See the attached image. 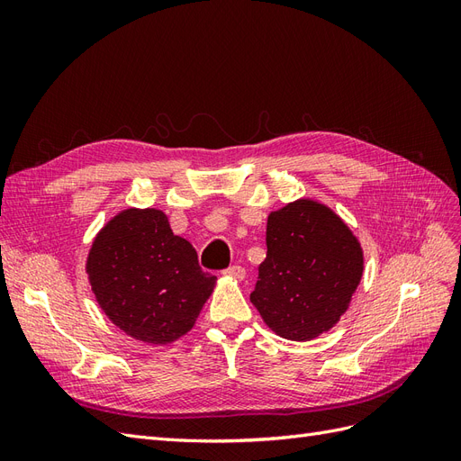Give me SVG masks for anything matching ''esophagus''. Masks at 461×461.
Here are the masks:
<instances>
[{"mask_svg":"<svg viewBox=\"0 0 461 461\" xmlns=\"http://www.w3.org/2000/svg\"><path fill=\"white\" fill-rule=\"evenodd\" d=\"M225 273L230 275V276H234V278H239V281H242V278L246 276V271H244L242 265H230L229 269H225Z\"/></svg>","mask_w":461,"mask_h":461,"instance_id":"1","label":"esophagus"}]
</instances>
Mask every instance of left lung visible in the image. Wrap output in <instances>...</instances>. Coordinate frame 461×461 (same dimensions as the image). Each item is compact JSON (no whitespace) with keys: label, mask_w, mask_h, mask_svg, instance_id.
I'll list each match as a JSON object with an SVG mask.
<instances>
[{"label":"left lung","mask_w":461,"mask_h":461,"mask_svg":"<svg viewBox=\"0 0 461 461\" xmlns=\"http://www.w3.org/2000/svg\"><path fill=\"white\" fill-rule=\"evenodd\" d=\"M265 244L249 294L265 323L298 342L329 330L364 275L356 236L329 207L298 200L269 215Z\"/></svg>","instance_id":"obj_1"}]
</instances>
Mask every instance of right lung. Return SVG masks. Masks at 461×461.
<instances>
[{
    "instance_id": "obj_1",
    "label": "right lung",
    "mask_w": 461,
    "mask_h": 461,
    "mask_svg": "<svg viewBox=\"0 0 461 461\" xmlns=\"http://www.w3.org/2000/svg\"><path fill=\"white\" fill-rule=\"evenodd\" d=\"M86 271L105 315L151 344L188 332L217 281L158 209H129L111 221L92 244Z\"/></svg>"
}]
</instances>
